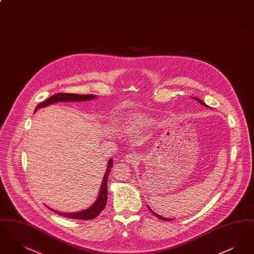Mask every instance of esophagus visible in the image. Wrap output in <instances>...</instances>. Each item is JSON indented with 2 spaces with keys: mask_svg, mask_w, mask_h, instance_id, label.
<instances>
[{
  "mask_svg": "<svg viewBox=\"0 0 254 254\" xmlns=\"http://www.w3.org/2000/svg\"><path fill=\"white\" fill-rule=\"evenodd\" d=\"M125 161L128 164H136L140 161V156L138 153L136 152H132V153H129L127 154L126 157H125Z\"/></svg>",
  "mask_w": 254,
  "mask_h": 254,
  "instance_id": "obj_1",
  "label": "esophagus"
}]
</instances>
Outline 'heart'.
<instances>
[{"label": "heart", "instance_id": "obj_1", "mask_svg": "<svg viewBox=\"0 0 254 254\" xmlns=\"http://www.w3.org/2000/svg\"><path fill=\"white\" fill-rule=\"evenodd\" d=\"M125 128L127 131H135L143 128L145 126H147L150 121L149 117L142 112H134V113H129L127 115L125 118Z\"/></svg>", "mask_w": 254, "mask_h": 254}]
</instances>
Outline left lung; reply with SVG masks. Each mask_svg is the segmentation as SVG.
<instances>
[{
  "label": "left lung",
  "instance_id": "8db88e82",
  "mask_svg": "<svg viewBox=\"0 0 254 254\" xmlns=\"http://www.w3.org/2000/svg\"><path fill=\"white\" fill-rule=\"evenodd\" d=\"M194 99H195V100H197V101H198V102H199V103H200L201 105H203L204 107H206V108H208V106H206L205 103H204V102H203L202 100H200L199 98H196V97H194ZM147 208H148V209H149V210H150V211H151V212H152V213H153V214H154V215H155L156 217L159 218L160 220H164V221H169V220H172V219H169V218L162 217L161 215H159V214H156V213H155L154 211H152V210H151V208H150V207H149L148 205H147Z\"/></svg>",
  "mask_w": 254,
  "mask_h": 254
}]
</instances>
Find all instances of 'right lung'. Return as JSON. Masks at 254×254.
Wrapping results in <instances>:
<instances>
[{
	"mask_svg": "<svg viewBox=\"0 0 254 254\" xmlns=\"http://www.w3.org/2000/svg\"><path fill=\"white\" fill-rule=\"evenodd\" d=\"M96 96L92 94H86V95H81V94H73V93H57L53 96L49 97L46 101L42 102L39 104L35 109V111L39 109L48 107L49 105L58 103V102H84V101H89L92 99H95ZM113 161L112 159L109 160L108 168L106 170V173L104 175L103 182L100 188V192L98 195L95 203L88 207L87 209L78 211V212H70V213H65V212H60L57 210H54L52 208L49 207L50 210L54 211L55 213L64 216V217L72 218V219H77V220H91L97 217L105 208L107 201H108V178H109L110 169L112 168Z\"/></svg>",
	"mask_w": 254,
	"mask_h": 254,
	"instance_id": "1",
	"label": "right lung"
}]
</instances>
